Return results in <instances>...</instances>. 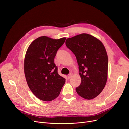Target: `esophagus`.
I'll return each instance as SVG.
<instances>
[{
  "label": "esophagus",
  "instance_id": "34e87169",
  "mask_svg": "<svg viewBox=\"0 0 129 129\" xmlns=\"http://www.w3.org/2000/svg\"><path fill=\"white\" fill-rule=\"evenodd\" d=\"M72 76H73V73H70V74L68 75V79H70L71 77H72Z\"/></svg>",
  "mask_w": 129,
  "mask_h": 129
}]
</instances>
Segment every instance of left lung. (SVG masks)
<instances>
[{
	"mask_svg": "<svg viewBox=\"0 0 129 129\" xmlns=\"http://www.w3.org/2000/svg\"><path fill=\"white\" fill-rule=\"evenodd\" d=\"M66 45L79 66L81 81L76 88L77 94L86 100L94 99L103 90L107 79L108 57L104 45L86 33L67 39Z\"/></svg>",
	"mask_w": 129,
	"mask_h": 129,
	"instance_id": "1",
	"label": "left lung"
}]
</instances>
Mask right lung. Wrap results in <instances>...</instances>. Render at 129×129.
Listing matches in <instances>:
<instances>
[{
    "instance_id": "right-lung-1",
    "label": "right lung",
    "mask_w": 129,
    "mask_h": 129,
    "mask_svg": "<svg viewBox=\"0 0 129 129\" xmlns=\"http://www.w3.org/2000/svg\"><path fill=\"white\" fill-rule=\"evenodd\" d=\"M66 38L52 39L43 36L29 46L24 60V73L27 85L34 95L43 101L57 97L66 79L58 73L54 62L59 49Z\"/></svg>"
}]
</instances>
